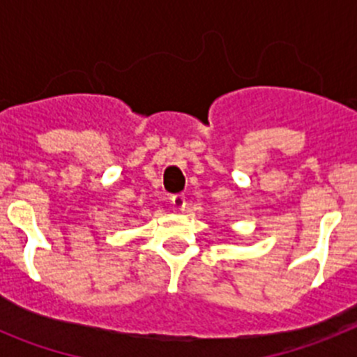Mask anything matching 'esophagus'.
Here are the masks:
<instances>
[{
	"label": "esophagus",
	"instance_id": "esophagus-1",
	"mask_svg": "<svg viewBox=\"0 0 357 357\" xmlns=\"http://www.w3.org/2000/svg\"><path fill=\"white\" fill-rule=\"evenodd\" d=\"M172 204L176 211H184L185 209V197L184 195H173Z\"/></svg>",
	"mask_w": 357,
	"mask_h": 357
}]
</instances>
